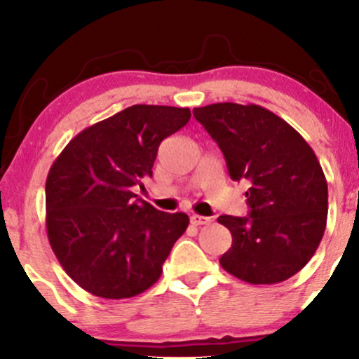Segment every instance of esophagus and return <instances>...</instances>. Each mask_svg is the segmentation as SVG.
I'll use <instances>...</instances> for the list:
<instances>
[{
    "label": "esophagus",
    "mask_w": 359,
    "mask_h": 359,
    "mask_svg": "<svg viewBox=\"0 0 359 359\" xmlns=\"http://www.w3.org/2000/svg\"><path fill=\"white\" fill-rule=\"evenodd\" d=\"M211 222V219L205 216H197V214H192L191 216V224L194 226H204V224H209Z\"/></svg>",
    "instance_id": "obj_1"
}]
</instances>
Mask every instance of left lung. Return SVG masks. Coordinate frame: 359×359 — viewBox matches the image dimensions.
Returning a JSON list of instances; mask_svg holds the SVG:
<instances>
[{
  "label": "left lung",
  "mask_w": 359,
  "mask_h": 359,
  "mask_svg": "<svg viewBox=\"0 0 359 359\" xmlns=\"http://www.w3.org/2000/svg\"><path fill=\"white\" fill-rule=\"evenodd\" d=\"M192 113L219 145L229 177L248 185V216L217 217L233 236L221 266L253 285L290 278L316 253L327 221V182L314 150L262 106L217 102Z\"/></svg>",
  "instance_id": "1"
}]
</instances>
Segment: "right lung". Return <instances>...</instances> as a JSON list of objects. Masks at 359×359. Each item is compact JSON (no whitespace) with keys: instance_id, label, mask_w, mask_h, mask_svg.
Segmentation results:
<instances>
[{"instance_id":"add662e5","label":"right lung","mask_w":359,"mask_h":359,"mask_svg":"<svg viewBox=\"0 0 359 359\" xmlns=\"http://www.w3.org/2000/svg\"><path fill=\"white\" fill-rule=\"evenodd\" d=\"M189 119V108L130 106L82 130L52 163L45 184L48 243L89 294L130 299L162 275L189 216L158 211L131 189L151 177L162 140Z\"/></svg>"}]
</instances>
